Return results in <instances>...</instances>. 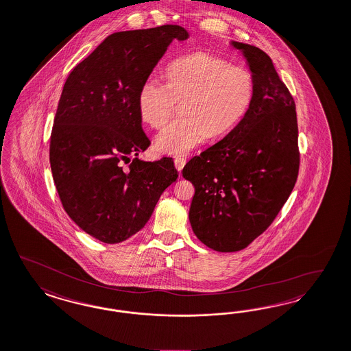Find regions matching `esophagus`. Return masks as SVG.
Instances as JSON below:
<instances>
[{
  "label": "esophagus",
  "mask_w": 351,
  "mask_h": 351,
  "mask_svg": "<svg viewBox=\"0 0 351 351\" xmlns=\"http://www.w3.org/2000/svg\"><path fill=\"white\" fill-rule=\"evenodd\" d=\"M185 162H186V160H185L184 158L178 157L173 159L175 167H176V169H178V171H182V169H184V166H185Z\"/></svg>",
  "instance_id": "1"
}]
</instances>
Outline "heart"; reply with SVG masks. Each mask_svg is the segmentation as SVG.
Wrapping results in <instances>:
<instances>
[{"instance_id":"obj_1","label":"heart","mask_w":351,"mask_h":351,"mask_svg":"<svg viewBox=\"0 0 351 351\" xmlns=\"http://www.w3.org/2000/svg\"><path fill=\"white\" fill-rule=\"evenodd\" d=\"M255 77L250 70L207 53H193L166 69V84L146 80L137 96L141 121L160 128L176 102L182 117L171 121L156 138L162 154L182 156L210 136H223L234 128L252 106Z\"/></svg>"}]
</instances>
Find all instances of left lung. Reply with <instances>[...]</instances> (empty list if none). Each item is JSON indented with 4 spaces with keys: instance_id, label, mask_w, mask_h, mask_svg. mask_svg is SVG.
I'll use <instances>...</instances> for the list:
<instances>
[{
    "instance_id": "obj_1",
    "label": "left lung",
    "mask_w": 351,
    "mask_h": 351,
    "mask_svg": "<svg viewBox=\"0 0 351 351\" xmlns=\"http://www.w3.org/2000/svg\"><path fill=\"white\" fill-rule=\"evenodd\" d=\"M230 44L254 75V99L223 140L182 169L195 189L189 210L194 234L220 253L239 252L267 230L300 169L295 104L288 88L263 50Z\"/></svg>"
}]
</instances>
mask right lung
Masks as SVG:
<instances>
[{
	"label": "right lung",
	"mask_w": 351,
	"mask_h": 351,
	"mask_svg": "<svg viewBox=\"0 0 351 351\" xmlns=\"http://www.w3.org/2000/svg\"><path fill=\"white\" fill-rule=\"evenodd\" d=\"M188 37L175 25L112 34L63 85L50 138L51 173L69 217L98 241L119 243L143 230L179 176L171 158H137L150 145L137 96L169 44ZM130 154L135 159L124 171L119 162Z\"/></svg>",
	"instance_id": "1"
}]
</instances>
